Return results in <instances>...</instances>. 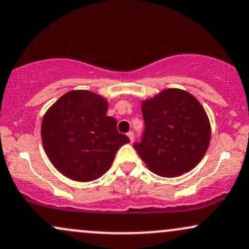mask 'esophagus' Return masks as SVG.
Masks as SVG:
<instances>
[{"label": "esophagus", "instance_id": "obj_1", "mask_svg": "<svg viewBox=\"0 0 249 249\" xmlns=\"http://www.w3.org/2000/svg\"><path fill=\"white\" fill-rule=\"evenodd\" d=\"M127 137L130 138V142H133V140H134V133L132 132V131H130V132H127Z\"/></svg>", "mask_w": 249, "mask_h": 249}]
</instances>
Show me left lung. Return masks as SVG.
<instances>
[{"label":"left lung","mask_w":249,"mask_h":249,"mask_svg":"<svg viewBox=\"0 0 249 249\" xmlns=\"http://www.w3.org/2000/svg\"><path fill=\"white\" fill-rule=\"evenodd\" d=\"M142 111L145 130L133 147L152 172L175 178L202 160L210 142V123L193 95L166 89L142 102Z\"/></svg>","instance_id":"obj_1"}]
</instances>
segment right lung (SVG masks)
<instances>
[{
    "instance_id": "right-lung-1",
    "label": "right lung",
    "mask_w": 249,
    "mask_h": 249,
    "mask_svg": "<svg viewBox=\"0 0 249 249\" xmlns=\"http://www.w3.org/2000/svg\"><path fill=\"white\" fill-rule=\"evenodd\" d=\"M106 98L87 90H74L59 98L41 123V140L53 166L74 181L101 178L111 166L127 136L107 116Z\"/></svg>"
}]
</instances>
